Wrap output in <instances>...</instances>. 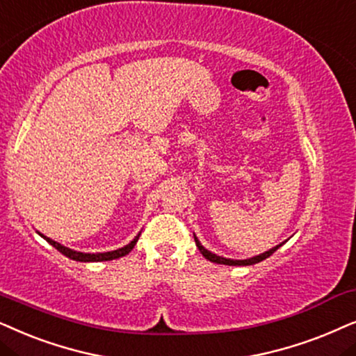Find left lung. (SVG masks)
<instances>
[{"instance_id":"obj_1","label":"left lung","mask_w":356,"mask_h":356,"mask_svg":"<svg viewBox=\"0 0 356 356\" xmlns=\"http://www.w3.org/2000/svg\"><path fill=\"white\" fill-rule=\"evenodd\" d=\"M193 238H195V244H197L198 250H200V252H202L203 257H205L207 260H210V262L222 264V265H254V264H259V262H262V260H265L267 257H270V255H272V254L275 252V250H277L278 248H282V244H283V243H282V244L275 245V248H272L270 250H267V252L255 255V257L244 259V260H233V259H226V257H221V255H216V254L210 252V250H207L205 248H203V245L200 244V241L197 239V236H195V234H193Z\"/></svg>"}]
</instances>
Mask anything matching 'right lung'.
Listing matches in <instances>:
<instances>
[{"mask_svg":"<svg viewBox=\"0 0 356 356\" xmlns=\"http://www.w3.org/2000/svg\"><path fill=\"white\" fill-rule=\"evenodd\" d=\"M40 234V233H39ZM42 238H44L47 243L54 245L56 250H60L61 254L66 255V257L71 259V260H78V262H104V260H113V259H118V257H123V255H127L130 252L131 249L135 248L136 241H138L140 234L135 236V239L131 241L130 244L123 245V248L117 249V250H111V252H97V254H88V252H78V250H73L70 248H65V245H61L60 243H56V241L47 238V236L40 234Z\"/></svg>","mask_w":356,"mask_h":356,"instance_id":"1","label":"right lung"}]
</instances>
